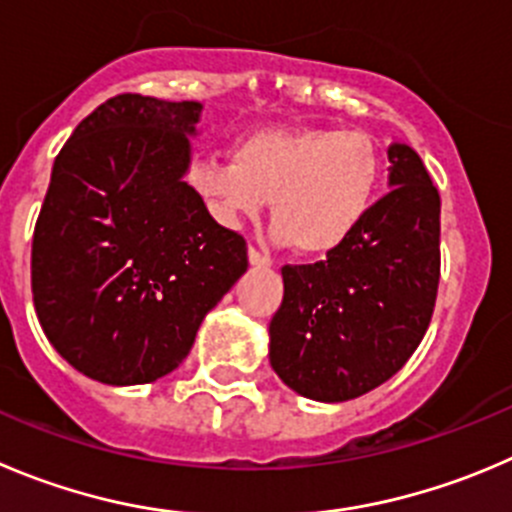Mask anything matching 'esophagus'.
Wrapping results in <instances>:
<instances>
[{
    "instance_id": "obj_1",
    "label": "esophagus",
    "mask_w": 512,
    "mask_h": 512,
    "mask_svg": "<svg viewBox=\"0 0 512 512\" xmlns=\"http://www.w3.org/2000/svg\"><path fill=\"white\" fill-rule=\"evenodd\" d=\"M248 264L251 266H269L271 259L269 256H264V253L259 251V248H248Z\"/></svg>"
}]
</instances>
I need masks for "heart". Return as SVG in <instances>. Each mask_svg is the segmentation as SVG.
Segmentation results:
<instances>
[{
  "label": "heart",
  "instance_id": "heart-1",
  "mask_svg": "<svg viewBox=\"0 0 512 512\" xmlns=\"http://www.w3.org/2000/svg\"><path fill=\"white\" fill-rule=\"evenodd\" d=\"M186 183L226 228L256 218L271 198L274 236L301 256H329L372 213L382 153L357 130L264 128L238 140L233 160H193Z\"/></svg>",
  "mask_w": 512,
  "mask_h": 512
}]
</instances>
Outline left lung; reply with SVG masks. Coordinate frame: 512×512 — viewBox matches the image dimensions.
<instances>
[{
  "label": "left lung",
  "mask_w": 512,
  "mask_h": 512,
  "mask_svg": "<svg viewBox=\"0 0 512 512\" xmlns=\"http://www.w3.org/2000/svg\"><path fill=\"white\" fill-rule=\"evenodd\" d=\"M389 193L347 246L284 266L269 362L286 387L347 402L405 367L425 337L440 284V193L410 145L387 150Z\"/></svg>",
  "instance_id": "left-lung-1"
}]
</instances>
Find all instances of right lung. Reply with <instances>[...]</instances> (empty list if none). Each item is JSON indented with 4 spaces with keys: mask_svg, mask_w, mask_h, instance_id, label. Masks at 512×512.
<instances>
[{
    "mask_svg": "<svg viewBox=\"0 0 512 512\" xmlns=\"http://www.w3.org/2000/svg\"><path fill=\"white\" fill-rule=\"evenodd\" d=\"M203 105L118 95L75 128L34 226L32 296L67 364L113 387L148 384L191 352L246 274V241L188 188Z\"/></svg>",
    "mask_w": 512,
    "mask_h": 512,
    "instance_id": "obj_1",
    "label": "right lung"
}]
</instances>
